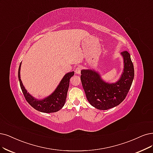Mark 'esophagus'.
Masks as SVG:
<instances>
[{
	"mask_svg": "<svg viewBox=\"0 0 153 153\" xmlns=\"http://www.w3.org/2000/svg\"><path fill=\"white\" fill-rule=\"evenodd\" d=\"M81 68L80 67H78L76 69L75 72L77 74H81Z\"/></svg>",
	"mask_w": 153,
	"mask_h": 153,
	"instance_id": "34e87169",
	"label": "esophagus"
}]
</instances>
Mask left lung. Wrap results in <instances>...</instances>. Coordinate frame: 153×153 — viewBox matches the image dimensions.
Segmentation results:
<instances>
[{
	"mask_svg": "<svg viewBox=\"0 0 153 153\" xmlns=\"http://www.w3.org/2000/svg\"><path fill=\"white\" fill-rule=\"evenodd\" d=\"M120 54L123 59V69L120 79L115 82H106L94 70L81 71V80L87 100L98 110H108L120 104L131 87L134 69L131 55L127 51Z\"/></svg>",
	"mask_w": 153,
	"mask_h": 153,
	"instance_id": "1",
	"label": "left lung"
}]
</instances>
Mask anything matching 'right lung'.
<instances>
[{
    "label": "right lung",
    "instance_id": "obj_1",
    "mask_svg": "<svg viewBox=\"0 0 153 153\" xmlns=\"http://www.w3.org/2000/svg\"><path fill=\"white\" fill-rule=\"evenodd\" d=\"M21 66V62L18 70V78L22 93L27 103L33 108L41 112L53 113L59 111L65 105L68 89L69 86L70 79L74 74V72H70L65 74L55 91L48 97L43 99L38 100L33 97L28 93L22 84L20 76Z\"/></svg>",
    "mask_w": 153,
    "mask_h": 153
}]
</instances>
